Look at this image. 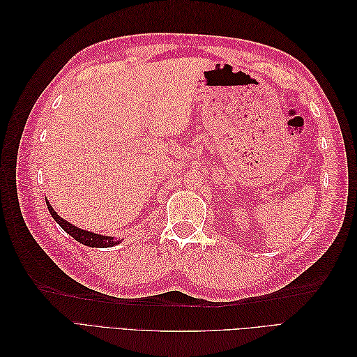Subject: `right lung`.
I'll return each mask as SVG.
<instances>
[{
  "label": "right lung",
  "mask_w": 357,
  "mask_h": 357,
  "mask_svg": "<svg viewBox=\"0 0 357 357\" xmlns=\"http://www.w3.org/2000/svg\"><path fill=\"white\" fill-rule=\"evenodd\" d=\"M47 204V208L49 213L55 222L61 226V228L66 231L67 234H70L75 241L82 243L83 245H88V247H98V248H107V247H114L117 244H121L122 240L121 238H116V236H110V235H101V234H95L91 231H86L79 228V226H74L73 223H70L68 220L62 219L61 215L53 210V207L50 205V202L46 199Z\"/></svg>",
  "instance_id": "1"
}]
</instances>
